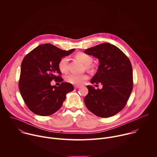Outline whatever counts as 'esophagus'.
Segmentation results:
<instances>
[{"label":"esophagus","instance_id":"esophagus-1","mask_svg":"<svg viewBox=\"0 0 157 157\" xmlns=\"http://www.w3.org/2000/svg\"><path fill=\"white\" fill-rule=\"evenodd\" d=\"M74 87H75V89H78V88H79V87H80V86H78V85H75V86H74Z\"/></svg>","mask_w":157,"mask_h":157}]
</instances>
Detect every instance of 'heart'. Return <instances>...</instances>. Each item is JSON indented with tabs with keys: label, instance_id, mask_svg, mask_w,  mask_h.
I'll use <instances>...</instances> for the list:
<instances>
[{
	"label": "heart",
	"instance_id": "obj_1",
	"mask_svg": "<svg viewBox=\"0 0 157 157\" xmlns=\"http://www.w3.org/2000/svg\"><path fill=\"white\" fill-rule=\"evenodd\" d=\"M76 58L82 62L86 67L87 68L89 69L91 68L90 64L93 62L92 57L84 52H78L76 54ZM68 57H63L59 62L58 67L59 70L62 72H66L68 70ZM66 81L75 85H80L82 84L86 80L89 79V76L87 75H77L74 73H70L66 76Z\"/></svg>",
	"mask_w": 157,
	"mask_h": 157
}]
</instances>
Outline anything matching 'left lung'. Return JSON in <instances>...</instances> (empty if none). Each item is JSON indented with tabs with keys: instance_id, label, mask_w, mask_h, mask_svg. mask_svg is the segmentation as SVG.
Masks as SVG:
<instances>
[{
	"instance_id": "8db88e82",
	"label": "left lung",
	"mask_w": 157,
	"mask_h": 157,
	"mask_svg": "<svg viewBox=\"0 0 157 157\" xmlns=\"http://www.w3.org/2000/svg\"><path fill=\"white\" fill-rule=\"evenodd\" d=\"M99 60L100 65L90 82L101 83V89L87 86L86 106L95 115L112 117L126 106L133 87L132 68L129 58L117 46L103 43L84 51ZM97 86V85H96Z\"/></svg>"
}]
</instances>
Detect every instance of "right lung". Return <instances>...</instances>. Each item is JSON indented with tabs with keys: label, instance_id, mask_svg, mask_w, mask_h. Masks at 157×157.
<instances>
[{
	"label": "right lung",
	"instance_id": "1",
	"mask_svg": "<svg viewBox=\"0 0 157 157\" xmlns=\"http://www.w3.org/2000/svg\"><path fill=\"white\" fill-rule=\"evenodd\" d=\"M75 50H63L50 44H42L28 53L21 65L18 87L28 108L40 116L54 114L62 106L66 94L73 90L71 84L63 82L59 60ZM52 80L61 82L51 86Z\"/></svg>",
	"mask_w": 157,
	"mask_h": 157
}]
</instances>
